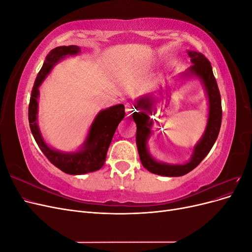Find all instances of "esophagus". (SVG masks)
<instances>
[{
	"mask_svg": "<svg viewBox=\"0 0 252 252\" xmlns=\"http://www.w3.org/2000/svg\"><path fill=\"white\" fill-rule=\"evenodd\" d=\"M125 111H126V116L127 117H131L132 113L135 111V108L133 107V106L130 103H127L125 105Z\"/></svg>",
	"mask_w": 252,
	"mask_h": 252,
	"instance_id": "obj_1",
	"label": "esophagus"
}]
</instances>
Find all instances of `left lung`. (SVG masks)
I'll return each instance as SVG.
<instances>
[{
  "instance_id": "1",
  "label": "left lung",
  "mask_w": 252,
  "mask_h": 252,
  "mask_svg": "<svg viewBox=\"0 0 252 252\" xmlns=\"http://www.w3.org/2000/svg\"><path fill=\"white\" fill-rule=\"evenodd\" d=\"M188 56L192 64L188 68L185 75L187 77H197L205 87L206 94L208 96L209 102V113L207 126L202 139L197 142L194 146L192 156L190 161L181 165H171L158 162L149 154L147 148V142L151 134V127L156 120H151L149 114H155L156 111H152L154 98L150 95L139 98L134 106L136 109H141L139 112H133L132 118L136 124V147H138L140 159L143 166L148 171L164 175V177H181L191 170L199 165L204 158L209 154L213 144L216 143L220 132V123H222V102H220V94L217 84V80L213 75L212 67L209 61L205 58L201 52L188 51Z\"/></svg>"
}]
</instances>
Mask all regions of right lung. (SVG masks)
Returning <instances> with one entry per match:
<instances>
[{
    "mask_svg": "<svg viewBox=\"0 0 252 252\" xmlns=\"http://www.w3.org/2000/svg\"><path fill=\"white\" fill-rule=\"evenodd\" d=\"M79 52V46L70 45V46H59L48 53L40 72L36 75L28 107L30 130H32L37 146L40 147L51 164L68 174H84L102 168L112 136L116 132L120 122L125 117V107L123 104L112 106V107L98 112L90 126L85 142L79 151L61 152L49 147L45 143L36 123L39 87L51 71L52 67L60 60L64 59L66 56H75Z\"/></svg>",
    "mask_w": 252,
    "mask_h": 252,
    "instance_id": "add662e5",
    "label": "right lung"
}]
</instances>
